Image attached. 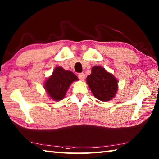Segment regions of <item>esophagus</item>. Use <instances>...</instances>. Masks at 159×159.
Masks as SVG:
<instances>
[{
	"label": "esophagus",
	"instance_id": "esophagus-1",
	"mask_svg": "<svg viewBox=\"0 0 159 159\" xmlns=\"http://www.w3.org/2000/svg\"><path fill=\"white\" fill-rule=\"evenodd\" d=\"M79 76V79L81 80H85V74H84V73L79 74V76Z\"/></svg>",
	"mask_w": 159,
	"mask_h": 159
}]
</instances>
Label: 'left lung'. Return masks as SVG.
<instances>
[{
	"instance_id": "8db88e82",
	"label": "left lung",
	"mask_w": 159,
	"mask_h": 159,
	"mask_svg": "<svg viewBox=\"0 0 159 159\" xmlns=\"http://www.w3.org/2000/svg\"><path fill=\"white\" fill-rule=\"evenodd\" d=\"M86 82L94 97L103 102L112 100L118 90L117 79L101 66L92 67Z\"/></svg>"
}]
</instances>
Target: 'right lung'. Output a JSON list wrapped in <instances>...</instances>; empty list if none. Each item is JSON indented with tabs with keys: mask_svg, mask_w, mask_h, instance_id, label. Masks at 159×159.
Instances as JSON below:
<instances>
[{
	"mask_svg": "<svg viewBox=\"0 0 159 159\" xmlns=\"http://www.w3.org/2000/svg\"><path fill=\"white\" fill-rule=\"evenodd\" d=\"M77 80L79 79L73 72L59 66L55 67L52 74L45 80L43 87L50 98L59 101L65 97L71 84Z\"/></svg>",
	"mask_w": 159,
	"mask_h": 159,
	"instance_id": "right-lung-1",
	"label": "right lung"
}]
</instances>
